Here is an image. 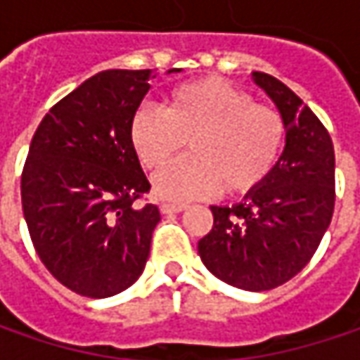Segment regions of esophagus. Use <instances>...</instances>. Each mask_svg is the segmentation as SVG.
Segmentation results:
<instances>
[{"label": "esophagus", "mask_w": 360, "mask_h": 360, "mask_svg": "<svg viewBox=\"0 0 360 360\" xmlns=\"http://www.w3.org/2000/svg\"><path fill=\"white\" fill-rule=\"evenodd\" d=\"M160 210H162V214H178V212L186 210V204H170V202H164V204H160Z\"/></svg>", "instance_id": "esophagus-1"}]
</instances>
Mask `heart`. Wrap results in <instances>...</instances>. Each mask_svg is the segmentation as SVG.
<instances>
[{
  "instance_id": "1",
  "label": "heart",
  "mask_w": 360,
  "mask_h": 360,
  "mask_svg": "<svg viewBox=\"0 0 360 360\" xmlns=\"http://www.w3.org/2000/svg\"><path fill=\"white\" fill-rule=\"evenodd\" d=\"M128 138L148 170L162 168L188 140L192 154L156 174L154 188L168 200H196L222 188L248 194L262 186L283 154L286 122L226 79L204 77L170 90L164 112L140 108Z\"/></svg>"
}]
</instances>
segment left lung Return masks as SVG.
<instances>
[{
	"label": "left lung",
	"instance_id": "1",
	"mask_svg": "<svg viewBox=\"0 0 360 360\" xmlns=\"http://www.w3.org/2000/svg\"><path fill=\"white\" fill-rule=\"evenodd\" d=\"M286 122L283 156L269 180L234 206H210L198 242L204 266L242 290L276 288L309 264L335 210V148L323 122L281 79L255 72Z\"/></svg>",
	"mask_w": 360,
	"mask_h": 360
}]
</instances>
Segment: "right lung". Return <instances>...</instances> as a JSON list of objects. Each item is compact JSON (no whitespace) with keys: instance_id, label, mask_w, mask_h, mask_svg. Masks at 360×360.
Returning a JSON list of instances; mask_svg holds the SVG:
<instances>
[{"instance_id":"obj_1","label":"right lung","mask_w":360,"mask_h":360,"mask_svg":"<svg viewBox=\"0 0 360 360\" xmlns=\"http://www.w3.org/2000/svg\"><path fill=\"white\" fill-rule=\"evenodd\" d=\"M150 77V70L91 76L49 110L27 152L21 204L35 252L82 297L126 290L150 255L160 210L138 204L150 182L128 138Z\"/></svg>"}]
</instances>
